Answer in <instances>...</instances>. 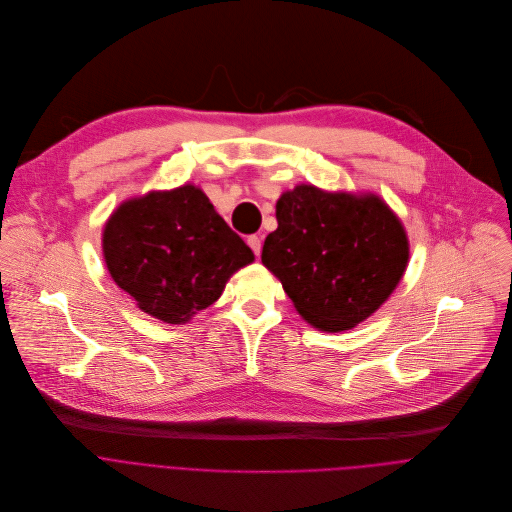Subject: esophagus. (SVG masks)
I'll return each instance as SVG.
<instances>
[{
	"instance_id": "obj_1",
	"label": "esophagus",
	"mask_w": 512,
	"mask_h": 512,
	"mask_svg": "<svg viewBox=\"0 0 512 512\" xmlns=\"http://www.w3.org/2000/svg\"><path fill=\"white\" fill-rule=\"evenodd\" d=\"M248 246L254 250L256 256H260L262 250V238L260 236H248Z\"/></svg>"
}]
</instances>
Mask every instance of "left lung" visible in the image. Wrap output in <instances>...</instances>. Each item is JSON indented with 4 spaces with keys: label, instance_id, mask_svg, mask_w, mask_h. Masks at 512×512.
<instances>
[{
    "label": "left lung",
    "instance_id": "1",
    "mask_svg": "<svg viewBox=\"0 0 512 512\" xmlns=\"http://www.w3.org/2000/svg\"><path fill=\"white\" fill-rule=\"evenodd\" d=\"M276 222L262 264L298 315L321 331H347L373 315L410 258L401 222L373 193H329L302 183L280 195Z\"/></svg>",
    "mask_w": 512,
    "mask_h": 512
}]
</instances>
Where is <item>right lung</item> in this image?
I'll return each instance as SVG.
<instances>
[{
    "instance_id": "1",
    "label": "right lung",
    "mask_w": 512,
    "mask_h": 512,
    "mask_svg": "<svg viewBox=\"0 0 512 512\" xmlns=\"http://www.w3.org/2000/svg\"><path fill=\"white\" fill-rule=\"evenodd\" d=\"M113 280L163 323H187L208 309L252 250L195 185L151 191L113 212L102 232Z\"/></svg>"
}]
</instances>
